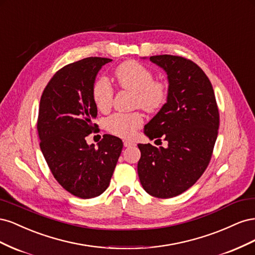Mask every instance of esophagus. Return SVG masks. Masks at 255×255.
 Instances as JSON below:
<instances>
[{"label": "esophagus", "mask_w": 255, "mask_h": 255, "mask_svg": "<svg viewBox=\"0 0 255 255\" xmlns=\"http://www.w3.org/2000/svg\"><path fill=\"white\" fill-rule=\"evenodd\" d=\"M123 144H125V146H130V145H134V141L132 140H125L123 141Z\"/></svg>", "instance_id": "obj_1"}]
</instances>
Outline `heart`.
Wrapping results in <instances>:
<instances>
[{
	"label": "heart",
	"instance_id": "heart-1",
	"mask_svg": "<svg viewBox=\"0 0 255 255\" xmlns=\"http://www.w3.org/2000/svg\"><path fill=\"white\" fill-rule=\"evenodd\" d=\"M115 76L119 86L134 92L135 107H141L146 112H156L165 105L168 99V85L161 80H154V73L136 60L122 63L115 70ZM114 89L109 80L99 79L92 88V99L97 109L107 112L112 106ZM143 122L142 115L138 112L125 114L116 113L106 119L105 127L110 133L128 138L133 136Z\"/></svg>",
	"mask_w": 255,
	"mask_h": 255
}]
</instances>
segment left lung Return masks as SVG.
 <instances>
[{"label":"left lung","mask_w":255,"mask_h":255,"mask_svg":"<svg viewBox=\"0 0 255 255\" xmlns=\"http://www.w3.org/2000/svg\"><path fill=\"white\" fill-rule=\"evenodd\" d=\"M168 79V99L144 126L151 140L163 137L167 148L138 144L137 171L149 195L167 199L191 187L210 163L219 128V112L206 74L181 56H151Z\"/></svg>","instance_id":"left-lung-1"}]
</instances>
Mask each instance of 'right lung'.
<instances>
[{
	"label": "right lung",
	"instance_id": "obj_1",
	"mask_svg": "<svg viewBox=\"0 0 255 255\" xmlns=\"http://www.w3.org/2000/svg\"><path fill=\"white\" fill-rule=\"evenodd\" d=\"M112 59L87 57L58 70L45 86L37 129L40 149L52 174L67 191L82 199L98 197L109 187L122 151L120 138L105 134L95 144L86 137L98 109L92 99L96 76Z\"/></svg>",
	"mask_w": 255,
	"mask_h": 255
}]
</instances>
